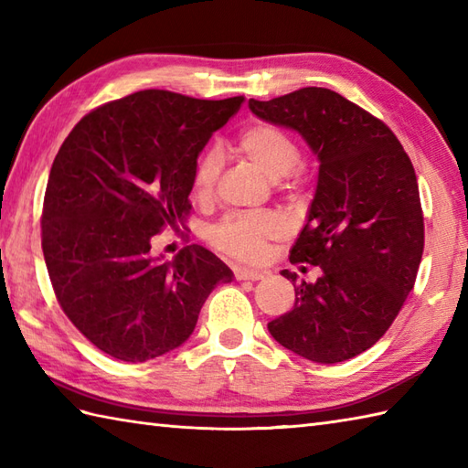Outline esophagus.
<instances>
[{"label":"esophagus","mask_w":468,"mask_h":468,"mask_svg":"<svg viewBox=\"0 0 468 468\" xmlns=\"http://www.w3.org/2000/svg\"><path fill=\"white\" fill-rule=\"evenodd\" d=\"M235 277L237 280H250V282H257V280H263L265 271L260 270H250V267H239V270H235Z\"/></svg>","instance_id":"obj_1"}]
</instances>
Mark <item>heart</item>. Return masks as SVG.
<instances>
[{"instance_id": "b5f03b06", "label": "heart", "mask_w": 468, "mask_h": 468, "mask_svg": "<svg viewBox=\"0 0 468 468\" xmlns=\"http://www.w3.org/2000/svg\"><path fill=\"white\" fill-rule=\"evenodd\" d=\"M237 151L260 171L273 178L292 175L302 161V148L283 128L257 122L247 126L237 136ZM223 158L215 146L198 156L193 168V191L201 198L213 193L217 178L221 175ZM283 233L282 218L273 213L261 215H231L211 229V241L229 255L243 261H260L265 255L267 241L277 239Z\"/></svg>"}]
</instances>
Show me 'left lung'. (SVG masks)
Returning <instances> with one entry per match:
<instances>
[{
  "label": "left lung",
  "mask_w": 468,
  "mask_h": 468,
  "mask_svg": "<svg viewBox=\"0 0 468 468\" xmlns=\"http://www.w3.org/2000/svg\"><path fill=\"white\" fill-rule=\"evenodd\" d=\"M250 108L300 133L320 161L290 261L320 265L322 275L305 283L283 270L295 303L267 330L305 360H350L386 334L419 273L424 217L414 166L390 128L327 88L251 98Z\"/></svg>",
  "instance_id": "obj_1"
}]
</instances>
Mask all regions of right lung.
<instances>
[{"label": "right lung", "instance_id": "right-lung-1", "mask_svg": "<svg viewBox=\"0 0 468 468\" xmlns=\"http://www.w3.org/2000/svg\"><path fill=\"white\" fill-rule=\"evenodd\" d=\"M243 101L134 92L86 114L59 146L42 211L49 282L68 320L116 360L185 344L208 293L233 280L201 245L161 261L151 241L191 211L197 156Z\"/></svg>", "mask_w": 468, "mask_h": 468}]
</instances>
